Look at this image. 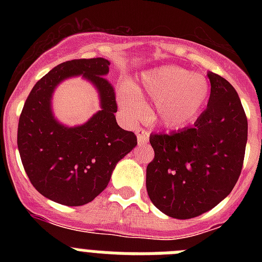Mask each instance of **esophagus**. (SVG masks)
Returning <instances> with one entry per match:
<instances>
[{"mask_svg": "<svg viewBox=\"0 0 262 262\" xmlns=\"http://www.w3.org/2000/svg\"><path fill=\"white\" fill-rule=\"evenodd\" d=\"M136 136H138L139 144H144V143L148 142V139H149V133H148L145 128L139 127V128L136 129Z\"/></svg>", "mask_w": 262, "mask_h": 262, "instance_id": "esophagus-1", "label": "esophagus"}]
</instances>
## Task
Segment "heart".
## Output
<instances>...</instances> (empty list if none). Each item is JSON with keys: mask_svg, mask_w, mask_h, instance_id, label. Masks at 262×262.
I'll return each instance as SVG.
<instances>
[{"mask_svg": "<svg viewBox=\"0 0 262 262\" xmlns=\"http://www.w3.org/2000/svg\"><path fill=\"white\" fill-rule=\"evenodd\" d=\"M142 84L145 92L156 99L157 122L173 129L193 123L210 97V85L202 75L176 66L145 72ZM119 103L129 119H139L144 114V103L135 88H124L120 92Z\"/></svg>", "mask_w": 262, "mask_h": 262, "instance_id": "b5f03b06", "label": "heart"}]
</instances>
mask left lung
Here are the masks:
<instances>
[{"mask_svg": "<svg viewBox=\"0 0 262 262\" xmlns=\"http://www.w3.org/2000/svg\"><path fill=\"white\" fill-rule=\"evenodd\" d=\"M209 103L193 127L151 134L155 157L147 166V191L160 211L190 219L232 191L240 177L248 120L232 85L210 72Z\"/></svg>", "mask_w": 262, "mask_h": 262, "instance_id": "obj_1", "label": "left lung"}]
</instances>
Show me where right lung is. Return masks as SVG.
Segmentation results:
<instances>
[{
    "instance_id": "obj_1",
    "label": "right lung",
    "mask_w": 262,
    "mask_h": 262,
    "mask_svg": "<svg viewBox=\"0 0 262 262\" xmlns=\"http://www.w3.org/2000/svg\"><path fill=\"white\" fill-rule=\"evenodd\" d=\"M108 60L61 62L34 85L18 122V149L30 182L48 200L82 206L105 190L111 173L138 144L133 131L120 128L114 113V86L105 77ZM82 74L99 89L101 110L82 126L64 127L50 111L53 89L64 78Z\"/></svg>"
}]
</instances>
